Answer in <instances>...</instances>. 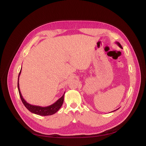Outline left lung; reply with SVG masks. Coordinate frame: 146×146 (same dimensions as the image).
Here are the masks:
<instances>
[{
  "label": "left lung",
  "instance_id": "1",
  "mask_svg": "<svg viewBox=\"0 0 146 146\" xmlns=\"http://www.w3.org/2000/svg\"><path fill=\"white\" fill-rule=\"evenodd\" d=\"M116 43L117 44V45H118L120 48H122V46H121V45H120L119 42H116ZM118 109H117V110H118ZM116 110H114V111H111V112H113V111H116Z\"/></svg>",
  "mask_w": 146,
  "mask_h": 146
}]
</instances>
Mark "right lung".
Returning <instances> with one entry per match:
<instances>
[{
    "instance_id": "add662e5",
    "label": "right lung",
    "mask_w": 146,
    "mask_h": 146,
    "mask_svg": "<svg viewBox=\"0 0 146 146\" xmlns=\"http://www.w3.org/2000/svg\"><path fill=\"white\" fill-rule=\"evenodd\" d=\"M21 72V69L18 75V92H19V94H20L21 100L24 106L26 107L30 112L40 116H49V115H54V114L57 112L59 110V109L61 108V107L63 104V102H64V97L65 92L64 95H63L60 98H59L54 104L50 106H48L46 107H41L39 106H35V105L30 104L23 98L20 90V86H19V77H20Z\"/></svg>"
}]
</instances>
